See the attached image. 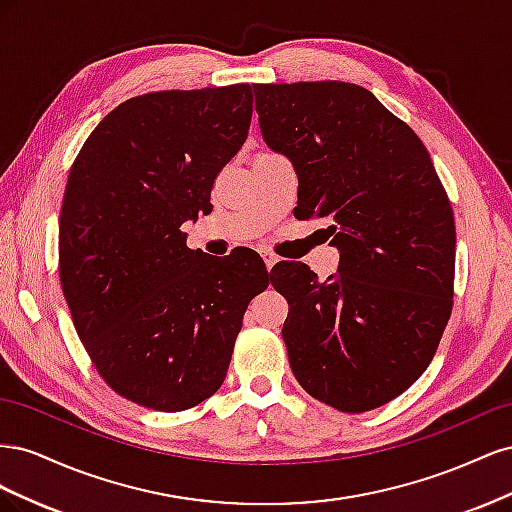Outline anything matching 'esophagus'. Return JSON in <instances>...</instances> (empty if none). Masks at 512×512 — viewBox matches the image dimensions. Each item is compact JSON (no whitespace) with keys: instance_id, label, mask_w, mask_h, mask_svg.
Segmentation results:
<instances>
[{"instance_id":"esophagus-1","label":"esophagus","mask_w":512,"mask_h":512,"mask_svg":"<svg viewBox=\"0 0 512 512\" xmlns=\"http://www.w3.org/2000/svg\"><path fill=\"white\" fill-rule=\"evenodd\" d=\"M260 254H262V260H265L267 271H271V269H273V265H275V262H277V258H275L271 252H267V250H262Z\"/></svg>"}]
</instances>
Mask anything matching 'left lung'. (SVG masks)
<instances>
[{"label": "left lung", "instance_id": "obj_1", "mask_svg": "<svg viewBox=\"0 0 512 512\" xmlns=\"http://www.w3.org/2000/svg\"><path fill=\"white\" fill-rule=\"evenodd\" d=\"M254 94L262 138L299 177L294 215L329 220L339 250L324 282L303 265L275 269L292 288V374L339 412L380 408L427 369L451 318V200L421 138L371 91L316 81Z\"/></svg>", "mask_w": 512, "mask_h": 512}]
</instances>
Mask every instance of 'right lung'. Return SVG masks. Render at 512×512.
I'll return each instance as SVG.
<instances>
[{"label": "right lung", "instance_id": "add662e5", "mask_svg": "<svg viewBox=\"0 0 512 512\" xmlns=\"http://www.w3.org/2000/svg\"><path fill=\"white\" fill-rule=\"evenodd\" d=\"M254 85L170 89L113 108L76 156L59 215V280L74 329L111 389L181 412L220 389L243 314L271 273L215 260L181 224L209 209L241 149Z\"/></svg>", "mask_w": 512, "mask_h": 512}]
</instances>
